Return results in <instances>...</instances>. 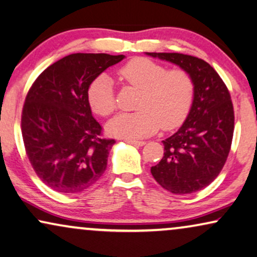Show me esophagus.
<instances>
[{"label":"esophagus","mask_w":257,"mask_h":257,"mask_svg":"<svg viewBox=\"0 0 257 257\" xmlns=\"http://www.w3.org/2000/svg\"><path fill=\"white\" fill-rule=\"evenodd\" d=\"M125 143L132 144V146H135V147H143L144 144H146L144 141H134V140H125Z\"/></svg>","instance_id":"1"}]
</instances>
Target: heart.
Listing matches in <instances>:
<instances>
[{
	"label": "heart",
	"mask_w": 257,
	"mask_h": 257,
	"mask_svg": "<svg viewBox=\"0 0 257 257\" xmlns=\"http://www.w3.org/2000/svg\"><path fill=\"white\" fill-rule=\"evenodd\" d=\"M117 75L125 85L140 89L133 113H120L107 123L110 135L142 139L161 127H178L189 114L193 101L194 84L186 71H168L163 65L147 58H136L123 65ZM87 100L94 113L108 116L116 108L113 80L106 73L94 79L87 89Z\"/></svg>",
	"instance_id": "b5f03b06"
}]
</instances>
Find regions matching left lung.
<instances>
[{
  "mask_svg": "<svg viewBox=\"0 0 257 257\" xmlns=\"http://www.w3.org/2000/svg\"><path fill=\"white\" fill-rule=\"evenodd\" d=\"M146 55L177 65L194 84L189 114L172 136L162 141L164 156L151 166V175L169 192H197L218 177L228 157L234 132L229 92L214 68L199 58L168 52Z\"/></svg>",
  "mask_w": 257,
  "mask_h": 257,
  "instance_id": "left-lung-1",
  "label": "left lung"
}]
</instances>
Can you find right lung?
Returning <instances> with one entry per match:
<instances>
[{
	"instance_id": "add662e5",
	"label": "right lung",
	"mask_w": 257,
	"mask_h": 257,
	"mask_svg": "<svg viewBox=\"0 0 257 257\" xmlns=\"http://www.w3.org/2000/svg\"><path fill=\"white\" fill-rule=\"evenodd\" d=\"M125 56L73 53L50 65L29 91L22 135L29 161L42 182L60 193H79L106 171L114 140L101 139V125L87 100L91 82Z\"/></svg>"
}]
</instances>
